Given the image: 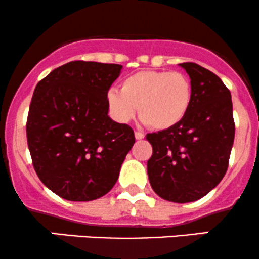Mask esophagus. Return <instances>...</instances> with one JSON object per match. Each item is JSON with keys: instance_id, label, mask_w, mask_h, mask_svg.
<instances>
[{"instance_id": "obj_1", "label": "esophagus", "mask_w": 259, "mask_h": 259, "mask_svg": "<svg viewBox=\"0 0 259 259\" xmlns=\"http://www.w3.org/2000/svg\"><path fill=\"white\" fill-rule=\"evenodd\" d=\"M145 138V135L142 133H140V132H135V139L136 140H142Z\"/></svg>"}]
</instances>
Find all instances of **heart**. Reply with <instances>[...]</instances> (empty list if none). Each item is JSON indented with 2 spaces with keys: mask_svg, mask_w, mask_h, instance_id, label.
Wrapping results in <instances>:
<instances>
[{
  "mask_svg": "<svg viewBox=\"0 0 259 259\" xmlns=\"http://www.w3.org/2000/svg\"><path fill=\"white\" fill-rule=\"evenodd\" d=\"M192 88L183 73L141 70L121 81L120 91L107 92V105L120 123L134 119L138 112L142 123L157 130L179 124L191 105Z\"/></svg>",
  "mask_w": 259,
  "mask_h": 259,
  "instance_id": "heart-1",
  "label": "heart"
}]
</instances>
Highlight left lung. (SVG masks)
Wrapping results in <instances>:
<instances>
[{
  "instance_id": "1",
  "label": "left lung",
  "mask_w": 259,
  "mask_h": 259,
  "mask_svg": "<svg viewBox=\"0 0 259 259\" xmlns=\"http://www.w3.org/2000/svg\"><path fill=\"white\" fill-rule=\"evenodd\" d=\"M191 80V105L179 124L147 134L153 153L147 162L151 186L163 200L194 202L227 173L234 144L233 102L219 76L196 63H181Z\"/></svg>"
}]
</instances>
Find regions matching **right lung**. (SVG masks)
<instances>
[{"mask_svg": "<svg viewBox=\"0 0 259 259\" xmlns=\"http://www.w3.org/2000/svg\"><path fill=\"white\" fill-rule=\"evenodd\" d=\"M121 68L69 62L35 88L26 121L32 165L64 200L92 201L111 191L135 142L132 127L108 115L107 92Z\"/></svg>", "mask_w": 259, "mask_h": 259, "instance_id": "right-lung-1", "label": "right lung"}]
</instances>
